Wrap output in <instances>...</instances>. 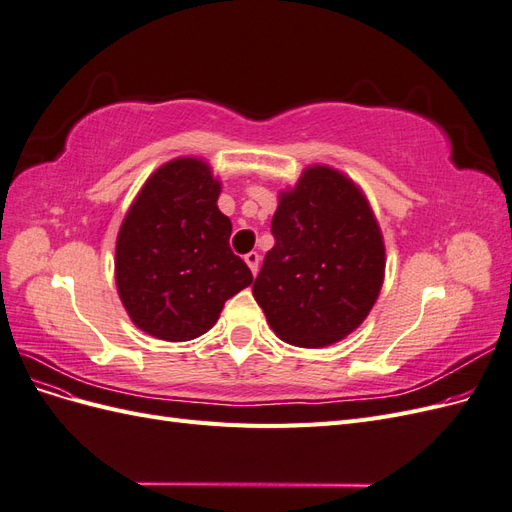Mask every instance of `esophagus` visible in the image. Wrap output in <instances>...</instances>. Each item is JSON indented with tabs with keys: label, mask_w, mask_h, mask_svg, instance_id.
Masks as SVG:
<instances>
[{
	"label": "esophagus",
	"mask_w": 512,
	"mask_h": 512,
	"mask_svg": "<svg viewBox=\"0 0 512 512\" xmlns=\"http://www.w3.org/2000/svg\"><path fill=\"white\" fill-rule=\"evenodd\" d=\"M245 262H247V267L252 269V273L256 275V273H258V262H260V256H258L256 252H250V254H245Z\"/></svg>",
	"instance_id": "1"
}]
</instances>
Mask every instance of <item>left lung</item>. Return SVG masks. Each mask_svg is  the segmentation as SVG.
<instances>
[{
  "instance_id": "left-lung-1",
  "label": "left lung",
  "mask_w": 512,
  "mask_h": 512,
  "mask_svg": "<svg viewBox=\"0 0 512 512\" xmlns=\"http://www.w3.org/2000/svg\"><path fill=\"white\" fill-rule=\"evenodd\" d=\"M271 235L252 292L275 335L322 348L359 327L384 280L382 235L361 190L333 168H307L282 192Z\"/></svg>"
}]
</instances>
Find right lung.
Masks as SVG:
<instances>
[{
  "instance_id": "1",
  "label": "right lung",
  "mask_w": 512,
  "mask_h": 512,
  "mask_svg": "<svg viewBox=\"0 0 512 512\" xmlns=\"http://www.w3.org/2000/svg\"><path fill=\"white\" fill-rule=\"evenodd\" d=\"M218 196L205 162L179 158L147 179L121 224L117 290L132 322L153 337L188 342L207 333L254 280L230 250L232 224Z\"/></svg>"
}]
</instances>
